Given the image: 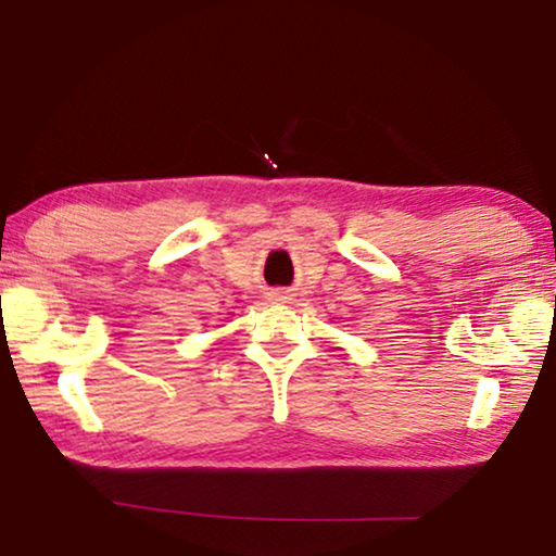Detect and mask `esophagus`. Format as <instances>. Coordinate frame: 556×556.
<instances>
[{
  "instance_id": "esophagus-1",
  "label": "esophagus",
  "mask_w": 556,
  "mask_h": 556,
  "mask_svg": "<svg viewBox=\"0 0 556 556\" xmlns=\"http://www.w3.org/2000/svg\"><path fill=\"white\" fill-rule=\"evenodd\" d=\"M275 299H287L285 291H275Z\"/></svg>"
}]
</instances>
